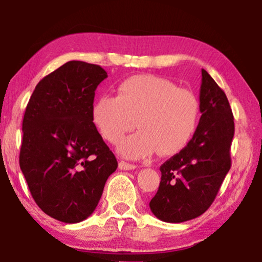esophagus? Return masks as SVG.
<instances>
[{
  "label": "esophagus",
  "instance_id": "1",
  "mask_svg": "<svg viewBox=\"0 0 262 262\" xmlns=\"http://www.w3.org/2000/svg\"><path fill=\"white\" fill-rule=\"evenodd\" d=\"M137 168L135 164H130V163L127 162H124V161H120L119 162V169L120 170H134Z\"/></svg>",
  "mask_w": 262,
  "mask_h": 262
}]
</instances>
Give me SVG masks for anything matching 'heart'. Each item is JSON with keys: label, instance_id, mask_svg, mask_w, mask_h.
<instances>
[{"label": "heart", "instance_id": "obj_1", "mask_svg": "<svg viewBox=\"0 0 262 262\" xmlns=\"http://www.w3.org/2000/svg\"><path fill=\"white\" fill-rule=\"evenodd\" d=\"M199 115L194 93L151 74L127 78L117 89V97H101L92 107L93 123L108 143H118L135 125L139 128L118 145V152L132 159L155 151L162 156L180 152L194 135Z\"/></svg>", "mask_w": 262, "mask_h": 262}]
</instances>
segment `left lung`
<instances>
[{
	"instance_id": "left-lung-1",
	"label": "left lung",
	"mask_w": 262,
	"mask_h": 262,
	"mask_svg": "<svg viewBox=\"0 0 262 262\" xmlns=\"http://www.w3.org/2000/svg\"><path fill=\"white\" fill-rule=\"evenodd\" d=\"M200 112L192 139L159 168L161 183L149 206L164 222L180 223L202 215L214 202L232 165V108L225 92L204 70Z\"/></svg>"
}]
</instances>
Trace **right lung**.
<instances>
[{
	"instance_id": "obj_1",
	"label": "right lung",
	"mask_w": 262,
	"mask_h": 262,
	"mask_svg": "<svg viewBox=\"0 0 262 262\" xmlns=\"http://www.w3.org/2000/svg\"><path fill=\"white\" fill-rule=\"evenodd\" d=\"M100 66L68 61L36 85L22 123L20 168L34 201L65 223L96 209L118 163L92 120Z\"/></svg>"
}]
</instances>
